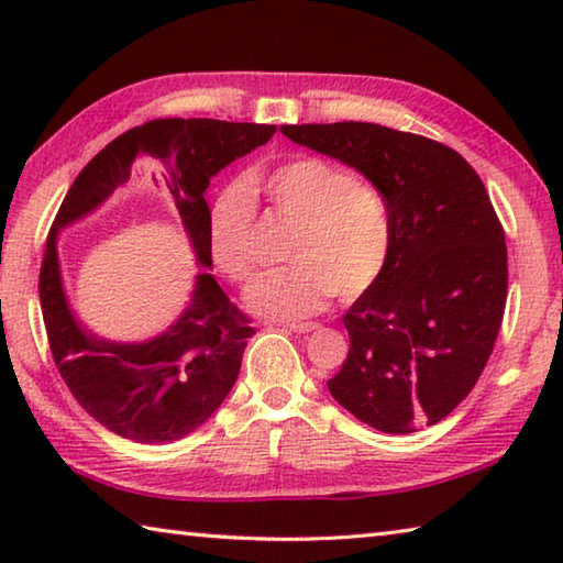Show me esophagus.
<instances>
[{
    "label": "esophagus",
    "mask_w": 563,
    "mask_h": 563,
    "mask_svg": "<svg viewBox=\"0 0 563 563\" xmlns=\"http://www.w3.org/2000/svg\"><path fill=\"white\" fill-rule=\"evenodd\" d=\"M283 328H288L290 332H302V335H305V332L318 330L320 325H318V322H288V325H283Z\"/></svg>",
    "instance_id": "obj_1"
}]
</instances>
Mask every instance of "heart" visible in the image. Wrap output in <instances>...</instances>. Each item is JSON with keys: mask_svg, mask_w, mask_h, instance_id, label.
I'll return each instance as SVG.
<instances>
[{"mask_svg": "<svg viewBox=\"0 0 563 563\" xmlns=\"http://www.w3.org/2000/svg\"><path fill=\"white\" fill-rule=\"evenodd\" d=\"M247 190H263L275 211L295 221L288 241L292 261L261 273L245 288L247 308L258 316H312L332 290L357 298L385 271L393 218L383 190L332 161L295 156L223 188L208 208V251L228 278L243 280L255 265Z\"/></svg>", "mask_w": 563, "mask_h": 563, "instance_id": "b5f03b06", "label": "heart"}]
</instances>
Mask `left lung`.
I'll return each mask as SVG.
<instances>
[{
    "label": "left lung",
    "mask_w": 563,
    "mask_h": 563,
    "mask_svg": "<svg viewBox=\"0 0 563 563\" xmlns=\"http://www.w3.org/2000/svg\"><path fill=\"white\" fill-rule=\"evenodd\" d=\"M387 198L385 271L342 318L347 360L328 389L387 434L437 424L472 393L507 305V243L476 170L440 141L379 123L280 126Z\"/></svg>",
    "instance_id": "1"
}]
</instances>
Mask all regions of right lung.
<instances>
[{
  "instance_id": "add662e5",
  "label": "right lung",
  "mask_w": 563,
  "mask_h": 563,
  "mask_svg": "<svg viewBox=\"0 0 563 563\" xmlns=\"http://www.w3.org/2000/svg\"><path fill=\"white\" fill-rule=\"evenodd\" d=\"M275 126L216 119H154L93 156L76 176L46 238L40 273L42 316L52 357L66 387L113 434L133 442H176L211 417L235 385L247 320L211 273H198L190 300L174 325L146 342L97 338L74 318L62 283L59 231L89 216L131 178L136 161L154 166L194 245L196 261L211 268L206 188L231 161L268 144ZM161 165L162 178L155 174Z\"/></svg>"
}]
</instances>
